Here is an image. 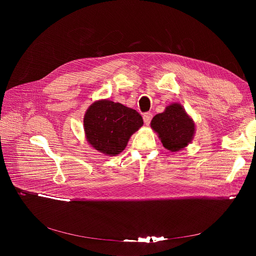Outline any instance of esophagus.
Returning a JSON list of instances; mask_svg holds the SVG:
<instances>
[{
  "mask_svg": "<svg viewBox=\"0 0 256 256\" xmlns=\"http://www.w3.org/2000/svg\"><path fill=\"white\" fill-rule=\"evenodd\" d=\"M152 114L151 112H146V114H144V116H142V120H144V122L146 124H150V122H151V120H152Z\"/></svg>",
  "mask_w": 256,
  "mask_h": 256,
  "instance_id": "1",
  "label": "esophagus"
}]
</instances>
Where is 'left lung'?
<instances>
[{
  "label": "left lung",
  "mask_w": 256,
  "mask_h": 256,
  "mask_svg": "<svg viewBox=\"0 0 256 256\" xmlns=\"http://www.w3.org/2000/svg\"><path fill=\"white\" fill-rule=\"evenodd\" d=\"M152 130L158 134L164 148L178 152L192 142L196 124L180 103H171L165 110L156 114L151 122Z\"/></svg>",
  "instance_id": "8db88e82"
}]
</instances>
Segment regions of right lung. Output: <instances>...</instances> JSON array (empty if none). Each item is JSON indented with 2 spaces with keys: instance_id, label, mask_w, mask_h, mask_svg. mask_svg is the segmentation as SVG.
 Here are the masks:
<instances>
[{
  "instance_id": "add662e5",
  "label": "right lung",
  "mask_w": 256,
  "mask_h": 256,
  "mask_svg": "<svg viewBox=\"0 0 256 256\" xmlns=\"http://www.w3.org/2000/svg\"><path fill=\"white\" fill-rule=\"evenodd\" d=\"M142 124V116L134 109L108 99L93 102L84 116V132L88 144L105 156L122 153L130 138Z\"/></svg>"
}]
</instances>
